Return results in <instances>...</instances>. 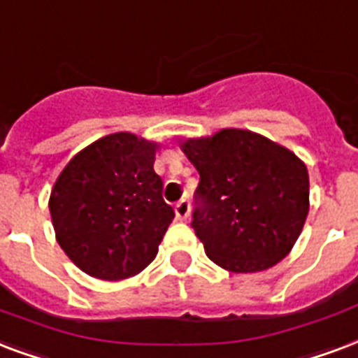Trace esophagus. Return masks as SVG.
Segmentation results:
<instances>
[{
  "mask_svg": "<svg viewBox=\"0 0 358 358\" xmlns=\"http://www.w3.org/2000/svg\"><path fill=\"white\" fill-rule=\"evenodd\" d=\"M176 215L179 220H187V217L190 215V201L187 198H182L176 203Z\"/></svg>",
  "mask_w": 358,
  "mask_h": 358,
  "instance_id": "34e87169",
  "label": "esophagus"
}]
</instances>
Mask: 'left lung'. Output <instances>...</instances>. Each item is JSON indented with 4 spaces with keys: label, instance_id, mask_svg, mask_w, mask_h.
Returning <instances> with one entry per match:
<instances>
[{
    "label": "left lung",
    "instance_id": "obj_1",
    "mask_svg": "<svg viewBox=\"0 0 358 358\" xmlns=\"http://www.w3.org/2000/svg\"><path fill=\"white\" fill-rule=\"evenodd\" d=\"M200 173L192 228L215 264L234 273L283 260L310 211V177L300 158L249 130L224 128L187 139Z\"/></svg>",
    "mask_w": 358,
    "mask_h": 358
}]
</instances>
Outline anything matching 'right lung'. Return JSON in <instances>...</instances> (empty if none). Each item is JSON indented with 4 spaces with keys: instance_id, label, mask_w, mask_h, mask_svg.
I'll return each instance as SVG.
<instances>
[{
    "instance_id": "add662e5",
    "label": "right lung",
    "mask_w": 358,
    "mask_h": 358,
    "mask_svg": "<svg viewBox=\"0 0 358 358\" xmlns=\"http://www.w3.org/2000/svg\"><path fill=\"white\" fill-rule=\"evenodd\" d=\"M157 149L118 131L77 152L56 179L48 198L56 240L88 275L131 278L157 257L176 217L152 168Z\"/></svg>"
}]
</instances>
